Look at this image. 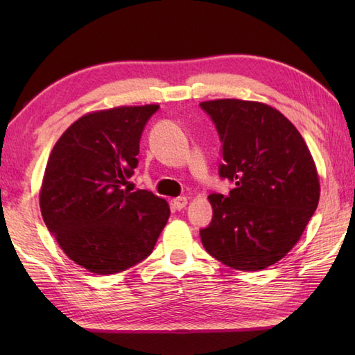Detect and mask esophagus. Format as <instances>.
I'll return each instance as SVG.
<instances>
[{
  "mask_svg": "<svg viewBox=\"0 0 355 355\" xmlns=\"http://www.w3.org/2000/svg\"><path fill=\"white\" fill-rule=\"evenodd\" d=\"M186 205H187V198H186V197H180V198H175V200L172 201L173 209H177V210L184 209Z\"/></svg>",
  "mask_w": 355,
  "mask_h": 355,
  "instance_id": "1",
  "label": "esophagus"
}]
</instances>
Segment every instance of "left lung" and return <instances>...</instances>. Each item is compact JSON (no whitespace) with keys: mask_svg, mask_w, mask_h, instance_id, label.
I'll return each mask as SVG.
<instances>
[{"mask_svg":"<svg viewBox=\"0 0 355 355\" xmlns=\"http://www.w3.org/2000/svg\"><path fill=\"white\" fill-rule=\"evenodd\" d=\"M220 135L218 173L235 183L210 193L212 221L200 230L207 253L224 266L256 271L288 253L318 209V171L302 135L277 110L259 102L200 103Z\"/></svg>","mask_w":355,"mask_h":355,"instance_id":"8db88e82","label":"left lung"}]
</instances>
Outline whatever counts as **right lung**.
Segmentation results:
<instances>
[{"instance_id":"right-lung-1","label":"right lung","mask_w":355,"mask_h":355,"mask_svg":"<svg viewBox=\"0 0 355 355\" xmlns=\"http://www.w3.org/2000/svg\"><path fill=\"white\" fill-rule=\"evenodd\" d=\"M158 108L92 112L51 150L40 193L44 223L65 254L92 273H120L146 259L168 223L163 198L125 189L139 164L143 130Z\"/></svg>"}]
</instances>
